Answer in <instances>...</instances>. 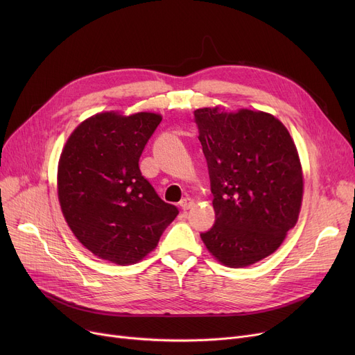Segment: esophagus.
I'll return each mask as SVG.
<instances>
[{"label": "esophagus", "mask_w": 355, "mask_h": 355, "mask_svg": "<svg viewBox=\"0 0 355 355\" xmlns=\"http://www.w3.org/2000/svg\"><path fill=\"white\" fill-rule=\"evenodd\" d=\"M194 206V200L193 198H184L180 201V207L182 210H190Z\"/></svg>", "instance_id": "34e87169"}]
</instances>
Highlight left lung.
I'll return each mask as SVG.
<instances>
[{"label": "left lung", "mask_w": 355, "mask_h": 355, "mask_svg": "<svg viewBox=\"0 0 355 355\" xmlns=\"http://www.w3.org/2000/svg\"><path fill=\"white\" fill-rule=\"evenodd\" d=\"M194 116L216 211L201 240L221 265L250 266L276 252L300 217V154L286 126L268 112L214 106Z\"/></svg>", "instance_id": "obj_1"}]
</instances>
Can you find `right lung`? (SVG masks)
Masks as SVG:
<instances>
[{
    "label": "right lung",
    "instance_id": "1",
    "mask_svg": "<svg viewBox=\"0 0 355 355\" xmlns=\"http://www.w3.org/2000/svg\"><path fill=\"white\" fill-rule=\"evenodd\" d=\"M161 121L154 112H101L79 123L62 149L63 217L80 243L107 262L138 263L178 214L139 170L144 146Z\"/></svg>",
    "mask_w": 355,
    "mask_h": 355
}]
</instances>
